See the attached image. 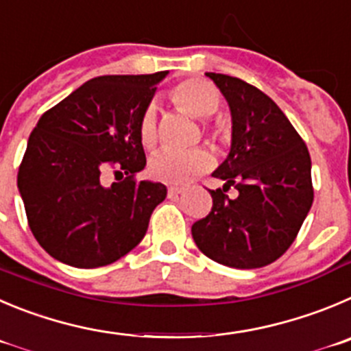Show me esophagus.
Masks as SVG:
<instances>
[{
  "label": "esophagus",
  "instance_id": "obj_1",
  "mask_svg": "<svg viewBox=\"0 0 351 351\" xmlns=\"http://www.w3.org/2000/svg\"><path fill=\"white\" fill-rule=\"evenodd\" d=\"M183 189H180V186H169L168 189V197L169 199H175V197H180V195L183 194Z\"/></svg>",
  "mask_w": 351,
  "mask_h": 351
}]
</instances>
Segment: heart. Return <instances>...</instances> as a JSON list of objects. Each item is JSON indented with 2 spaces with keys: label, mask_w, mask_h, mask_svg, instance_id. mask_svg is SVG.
<instances>
[{
  "label": "heart",
  "mask_w": 351,
  "mask_h": 351,
  "mask_svg": "<svg viewBox=\"0 0 351 351\" xmlns=\"http://www.w3.org/2000/svg\"><path fill=\"white\" fill-rule=\"evenodd\" d=\"M169 98L178 109L195 119H209L220 107V93L213 84L202 80H185L169 90ZM204 133L213 142L227 138L223 126L204 121ZM138 138L147 150L156 149L159 142L157 116L154 107H147L138 121ZM213 166V156L206 149H194L189 152L162 150L150 160L149 171L152 178L169 185H186L195 176L202 175Z\"/></svg>",
  "instance_id": "obj_1"
}]
</instances>
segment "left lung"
<instances>
[{
	"instance_id": "left-lung-1",
	"label": "left lung",
	"mask_w": 351,
	"mask_h": 351,
	"mask_svg": "<svg viewBox=\"0 0 351 351\" xmlns=\"http://www.w3.org/2000/svg\"><path fill=\"white\" fill-rule=\"evenodd\" d=\"M227 98L232 147L213 173V208L192 225L199 250L232 268H260L293 244L313 202L312 160L303 138L268 95L239 77L206 72ZM239 195L230 199L228 189Z\"/></svg>"
}]
</instances>
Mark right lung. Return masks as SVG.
<instances>
[{
    "mask_svg": "<svg viewBox=\"0 0 351 351\" xmlns=\"http://www.w3.org/2000/svg\"><path fill=\"white\" fill-rule=\"evenodd\" d=\"M166 74L93 77L39 117L17 185L32 235L55 260L106 267L145 235L168 191L136 180L147 165L138 121ZM109 171L121 182L107 187Z\"/></svg>",
    "mask_w": 351,
    "mask_h": 351,
    "instance_id": "add662e5",
    "label": "right lung"
}]
</instances>
